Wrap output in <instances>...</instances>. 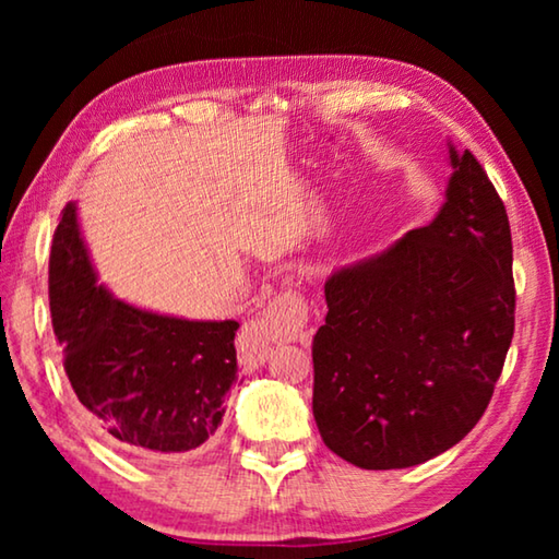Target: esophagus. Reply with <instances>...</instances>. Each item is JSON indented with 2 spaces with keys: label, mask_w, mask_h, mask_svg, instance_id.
<instances>
[{
  "label": "esophagus",
  "mask_w": 559,
  "mask_h": 559,
  "mask_svg": "<svg viewBox=\"0 0 559 559\" xmlns=\"http://www.w3.org/2000/svg\"><path fill=\"white\" fill-rule=\"evenodd\" d=\"M308 300L300 290L276 293L257 320L241 330L239 349L243 362L259 365L266 359L271 343H290V340H308Z\"/></svg>",
  "instance_id": "1"
}]
</instances>
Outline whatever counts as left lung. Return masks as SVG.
Instances as JSON below:
<instances>
[{
    "instance_id": "obj_1",
    "label": "left lung",
    "mask_w": 559,
    "mask_h": 559,
    "mask_svg": "<svg viewBox=\"0 0 559 559\" xmlns=\"http://www.w3.org/2000/svg\"><path fill=\"white\" fill-rule=\"evenodd\" d=\"M431 224L335 271L313 337V416L325 447L367 471L449 451L493 396L515 330L503 200L468 150Z\"/></svg>"
}]
</instances>
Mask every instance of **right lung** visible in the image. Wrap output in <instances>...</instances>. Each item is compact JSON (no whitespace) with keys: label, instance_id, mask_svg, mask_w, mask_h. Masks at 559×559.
<instances>
[{"label":"right lung","instance_id":"add662e5","mask_svg":"<svg viewBox=\"0 0 559 559\" xmlns=\"http://www.w3.org/2000/svg\"><path fill=\"white\" fill-rule=\"evenodd\" d=\"M49 306L73 392L112 443L177 456L214 437L239 380L236 320L169 318L112 298L98 286L75 204L53 234Z\"/></svg>","mask_w":559,"mask_h":559}]
</instances>
